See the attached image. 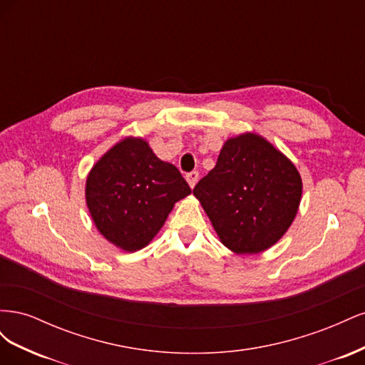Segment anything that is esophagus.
<instances>
[{
    "label": "esophagus",
    "mask_w": 365,
    "mask_h": 365,
    "mask_svg": "<svg viewBox=\"0 0 365 365\" xmlns=\"http://www.w3.org/2000/svg\"><path fill=\"white\" fill-rule=\"evenodd\" d=\"M185 180H187V182H189V185L193 189V187H195L196 182H197V180H200V173H197L196 170L189 172V173L185 175Z\"/></svg>",
    "instance_id": "1"
}]
</instances>
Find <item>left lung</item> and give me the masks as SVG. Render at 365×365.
<instances>
[{"instance_id": "left-lung-1", "label": "left lung", "mask_w": 365, "mask_h": 365, "mask_svg": "<svg viewBox=\"0 0 365 365\" xmlns=\"http://www.w3.org/2000/svg\"><path fill=\"white\" fill-rule=\"evenodd\" d=\"M302 187L300 173L280 150L260 135L244 134L225 143L193 195L227 248L256 254L289 228Z\"/></svg>"}]
</instances>
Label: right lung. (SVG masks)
Here are the masks:
<instances>
[{
  "mask_svg": "<svg viewBox=\"0 0 365 365\" xmlns=\"http://www.w3.org/2000/svg\"><path fill=\"white\" fill-rule=\"evenodd\" d=\"M192 193L181 172L157 158L141 138H125L96 163L86 180V204L101 233L125 251L153 239L173 204Z\"/></svg>",
  "mask_w": 365,
  "mask_h": 365,
  "instance_id": "1",
  "label": "right lung"
}]
</instances>
